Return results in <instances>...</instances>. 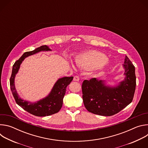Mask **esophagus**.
I'll return each mask as SVG.
<instances>
[{"label":"esophagus","mask_w":148,"mask_h":148,"mask_svg":"<svg viewBox=\"0 0 148 148\" xmlns=\"http://www.w3.org/2000/svg\"><path fill=\"white\" fill-rule=\"evenodd\" d=\"M73 80H74V81H79V77L78 75H75V76L74 77Z\"/></svg>","instance_id":"esophagus-1"}]
</instances>
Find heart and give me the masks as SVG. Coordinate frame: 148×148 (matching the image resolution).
<instances>
[{
  "instance_id": "b5f03b06",
  "label": "heart",
  "mask_w": 148,
  "mask_h": 148,
  "mask_svg": "<svg viewBox=\"0 0 148 148\" xmlns=\"http://www.w3.org/2000/svg\"><path fill=\"white\" fill-rule=\"evenodd\" d=\"M74 61L78 66L86 70H102L109 65V60L106 56L92 50L77 54Z\"/></svg>"
}]
</instances>
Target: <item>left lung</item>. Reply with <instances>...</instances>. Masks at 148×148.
Masks as SVG:
<instances>
[{
    "label": "left lung",
    "instance_id": "8db88e82",
    "mask_svg": "<svg viewBox=\"0 0 148 148\" xmlns=\"http://www.w3.org/2000/svg\"><path fill=\"white\" fill-rule=\"evenodd\" d=\"M124 79L113 86L106 80L96 78L84 80L82 85L84 106L90 112L102 116H111L125 108L132 101L136 76L134 66L125 56Z\"/></svg>",
    "mask_w": 148,
    "mask_h": 148
}]
</instances>
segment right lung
Returning a JSON list of instances; mask_svg holds the SVG:
<instances>
[{"label": "right lung", "instance_id": "right-lung-1", "mask_svg": "<svg viewBox=\"0 0 148 148\" xmlns=\"http://www.w3.org/2000/svg\"><path fill=\"white\" fill-rule=\"evenodd\" d=\"M49 51L52 50L49 46L45 45L41 46L33 51L25 52L14 62L10 78V89L17 104L27 112L37 116H49L58 112L60 110L62 105L63 98L66 94V88L72 81L73 77H65L58 78L54 84L50 93L46 97L34 102L25 100L18 95L15 88L14 79L21 64L26 57L41 51Z\"/></svg>", "mask_w": 148, "mask_h": 148}]
</instances>
